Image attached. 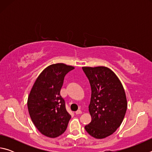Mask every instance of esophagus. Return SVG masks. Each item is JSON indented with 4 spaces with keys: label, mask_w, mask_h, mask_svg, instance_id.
Here are the masks:
<instances>
[{
    "label": "esophagus",
    "mask_w": 152,
    "mask_h": 152,
    "mask_svg": "<svg viewBox=\"0 0 152 152\" xmlns=\"http://www.w3.org/2000/svg\"><path fill=\"white\" fill-rule=\"evenodd\" d=\"M75 113H76V115L81 114V113H82V110H76V111L75 112Z\"/></svg>",
    "instance_id": "1"
}]
</instances>
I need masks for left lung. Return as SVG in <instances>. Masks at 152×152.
<instances>
[{
    "label": "left lung",
    "mask_w": 152,
    "mask_h": 152,
    "mask_svg": "<svg viewBox=\"0 0 152 152\" xmlns=\"http://www.w3.org/2000/svg\"><path fill=\"white\" fill-rule=\"evenodd\" d=\"M91 87L89 112L92 120L85 128L96 139L113 134L124 119L127 103L121 82L107 67H82Z\"/></svg>",
    "instance_id": "obj_1"
}]
</instances>
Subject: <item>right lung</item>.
I'll use <instances>...</instances> for the list:
<instances>
[{
  "mask_svg": "<svg viewBox=\"0 0 152 152\" xmlns=\"http://www.w3.org/2000/svg\"><path fill=\"white\" fill-rule=\"evenodd\" d=\"M74 69L64 64L49 66L39 74L30 92L29 115L36 128L47 137H57L68 127L71 115L67 112L60 91L64 77Z\"/></svg>",
  "mask_w": 152,
  "mask_h": 152,
  "instance_id": "right-lung-1",
  "label": "right lung"
}]
</instances>
